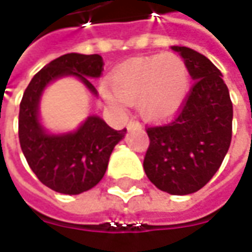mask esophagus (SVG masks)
Masks as SVG:
<instances>
[{
    "instance_id": "34e87169",
    "label": "esophagus",
    "mask_w": 252,
    "mask_h": 252,
    "mask_svg": "<svg viewBox=\"0 0 252 252\" xmlns=\"http://www.w3.org/2000/svg\"><path fill=\"white\" fill-rule=\"evenodd\" d=\"M132 128H141V124L139 123H135V121H129L128 124H126V129H132Z\"/></svg>"
}]
</instances>
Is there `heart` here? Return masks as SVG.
Returning <instances> with one entry per match:
<instances>
[{
    "mask_svg": "<svg viewBox=\"0 0 252 252\" xmlns=\"http://www.w3.org/2000/svg\"><path fill=\"white\" fill-rule=\"evenodd\" d=\"M190 86V74L175 53L135 58L117 66L108 77L104 98L137 105L138 114L148 123H163L178 114Z\"/></svg>",
    "mask_w": 252,
    "mask_h": 252,
    "instance_id": "obj_1",
    "label": "heart"
}]
</instances>
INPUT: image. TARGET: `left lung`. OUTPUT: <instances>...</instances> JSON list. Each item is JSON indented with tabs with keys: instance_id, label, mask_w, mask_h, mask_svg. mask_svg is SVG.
Instances as JSON below:
<instances>
[{
	"instance_id": "left-lung-1",
	"label": "left lung",
	"mask_w": 252,
	"mask_h": 252,
	"mask_svg": "<svg viewBox=\"0 0 252 252\" xmlns=\"http://www.w3.org/2000/svg\"><path fill=\"white\" fill-rule=\"evenodd\" d=\"M172 49L194 84L172 123L147 129L144 169L159 190L183 196L200 190L220 168L231 142L233 103L221 71L206 56L186 46Z\"/></svg>"
}]
</instances>
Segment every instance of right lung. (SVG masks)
Segmentation results:
<instances>
[{"label":"right lung","instance_id":"add662e5","mask_svg":"<svg viewBox=\"0 0 252 252\" xmlns=\"http://www.w3.org/2000/svg\"><path fill=\"white\" fill-rule=\"evenodd\" d=\"M100 55L67 53L48 63L28 84L19 105V144L28 165L38 179L52 190L80 194L103 179L114 147L126 137V129L117 131L97 115L87 117L77 129L63 134L49 132L39 117L45 89L58 79L73 76L97 97L89 79L103 71Z\"/></svg>","mask_w":252,"mask_h":252}]
</instances>
